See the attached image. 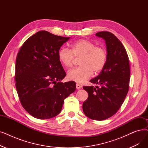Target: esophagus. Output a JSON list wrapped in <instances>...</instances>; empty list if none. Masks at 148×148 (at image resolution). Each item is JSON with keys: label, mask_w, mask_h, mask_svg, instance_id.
Masks as SVG:
<instances>
[{"label": "esophagus", "mask_w": 148, "mask_h": 148, "mask_svg": "<svg viewBox=\"0 0 148 148\" xmlns=\"http://www.w3.org/2000/svg\"><path fill=\"white\" fill-rule=\"evenodd\" d=\"M82 88V86L80 85H79V84H77L76 85V88L77 89H80Z\"/></svg>", "instance_id": "obj_1"}]
</instances>
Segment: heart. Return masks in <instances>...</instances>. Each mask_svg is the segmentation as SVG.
Returning a JSON list of instances; mask_svg holds the SVG:
<instances>
[{"label":"heart","mask_w":148,"mask_h":148,"mask_svg":"<svg viewBox=\"0 0 148 148\" xmlns=\"http://www.w3.org/2000/svg\"><path fill=\"white\" fill-rule=\"evenodd\" d=\"M58 59L63 66L71 67L75 57H81L79 64L81 66L69 70L67 77L77 83H83L91 77L93 74L99 73L104 68L107 59L105 49L97 47L87 39H80L70 45V49L62 48L58 51Z\"/></svg>","instance_id":"1"}]
</instances>
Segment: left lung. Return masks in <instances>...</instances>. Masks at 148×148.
<instances>
[{
  "instance_id": "8db88e82",
  "label": "left lung",
  "mask_w": 148,
  "mask_h": 148,
  "mask_svg": "<svg viewBox=\"0 0 148 148\" xmlns=\"http://www.w3.org/2000/svg\"><path fill=\"white\" fill-rule=\"evenodd\" d=\"M95 36L105 40L106 63L99 75L90 80L98 85L83 87L88 93L83 111L89 119L103 120L114 115L123 104L129 90L130 67L126 51L116 36L108 31Z\"/></svg>"
}]
</instances>
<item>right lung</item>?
<instances>
[{"label":"right lung","instance_id":"1","mask_svg":"<svg viewBox=\"0 0 148 148\" xmlns=\"http://www.w3.org/2000/svg\"><path fill=\"white\" fill-rule=\"evenodd\" d=\"M70 37L38 31L19 50L16 62V87L23 108L38 119L56 117L63 101L76 90L73 81L63 83L66 76L58 51Z\"/></svg>","mask_w":148,"mask_h":148}]
</instances>
